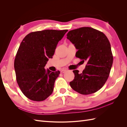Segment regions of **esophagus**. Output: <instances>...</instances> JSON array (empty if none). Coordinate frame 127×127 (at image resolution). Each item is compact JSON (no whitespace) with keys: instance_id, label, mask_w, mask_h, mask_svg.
Segmentation results:
<instances>
[{"instance_id":"1","label":"esophagus","mask_w":127,"mask_h":127,"mask_svg":"<svg viewBox=\"0 0 127 127\" xmlns=\"http://www.w3.org/2000/svg\"><path fill=\"white\" fill-rule=\"evenodd\" d=\"M66 71H67L66 69H62V70H61L60 72L61 73V74H64V73Z\"/></svg>"}]
</instances>
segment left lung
<instances>
[{
  "mask_svg": "<svg viewBox=\"0 0 127 127\" xmlns=\"http://www.w3.org/2000/svg\"><path fill=\"white\" fill-rule=\"evenodd\" d=\"M67 38L78 50L76 57L86 61L82 73L73 70L75 78L69 84L78 93L88 95L103 87L108 78L113 57L110 42L103 32L89 27L71 30Z\"/></svg>",
  "mask_w": 127,
  "mask_h": 127,
  "instance_id": "left-lung-1",
  "label": "left lung"
}]
</instances>
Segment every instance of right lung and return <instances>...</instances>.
I'll return each instance as SVG.
<instances>
[{"label": "right lung", "instance_id": "add662e5", "mask_svg": "<svg viewBox=\"0 0 127 127\" xmlns=\"http://www.w3.org/2000/svg\"><path fill=\"white\" fill-rule=\"evenodd\" d=\"M67 30H45L28 34L22 40L14 61L16 80L22 93L34 101H42L53 92L60 71L44 68Z\"/></svg>", "mask_w": 127, "mask_h": 127}]
</instances>
